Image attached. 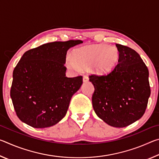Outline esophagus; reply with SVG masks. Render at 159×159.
<instances>
[{"mask_svg":"<svg viewBox=\"0 0 159 159\" xmlns=\"http://www.w3.org/2000/svg\"><path fill=\"white\" fill-rule=\"evenodd\" d=\"M88 80H89V79H88V76H87V75H84L83 77V82H87V81H88Z\"/></svg>","mask_w":159,"mask_h":159,"instance_id":"obj_1","label":"esophagus"}]
</instances>
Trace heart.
I'll return each mask as SVG.
<instances>
[{
  "label": "heart",
  "mask_w": 159,
  "mask_h": 159,
  "mask_svg": "<svg viewBox=\"0 0 159 159\" xmlns=\"http://www.w3.org/2000/svg\"><path fill=\"white\" fill-rule=\"evenodd\" d=\"M119 59V51L107 44L90 45L74 51V57L68 55L66 63L70 69L79 71L91 66L98 74H105L114 68Z\"/></svg>",
  "instance_id": "1"
}]
</instances>
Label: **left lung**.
Returning a JSON list of instances; mask_svg holds the SVG:
<instances>
[{
  "mask_svg": "<svg viewBox=\"0 0 159 159\" xmlns=\"http://www.w3.org/2000/svg\"><path fill=\"white\" fill-rule=\"evenodd\" d=\"M118 64L108 74L89 76L95 91L93 107L109 125L123 128L139 120L147 109L151 94L149 70L135 50L116 44Z\"/></svg>",
  "mask_w": 159,
  "mask_h": 159,
  "instance_id": "8db88e82",
  "label": "left lung"
}]
</instances>
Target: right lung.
I'll return each mask as SVG.
<instances>
[{
    "label": "right lung",
    "instance_id": "obj_1",
    "mask_svg": "<svg viewBox=\"0 0 159 159\" xmlns=\"http://www.w3.org/2000/svg\"><path fill=\"white\" fill-rule=\"evenodd\" d=\"M80 40L48 43L24 54L12 74L10 89L16 114L36 128L55 125L66 115L70 100L79 90L83 76H66L67 50Z\"/></svg>",
    "mask_w": 159,
    "mask_h": 159
}]
</instances>
